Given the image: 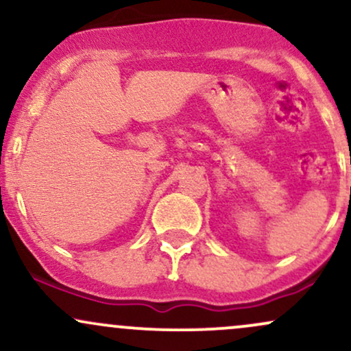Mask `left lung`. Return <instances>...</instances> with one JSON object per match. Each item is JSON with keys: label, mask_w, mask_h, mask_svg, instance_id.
I'll list each match as a JSON object with an SVG mask.
<instances>
[{"label": "left lung", "mask_w": 351, "mask_h": 351, "mask_svg": "<svg viewBox=\"0 0 351 351\" xmlns=\"http://www.w3.org/2000/svg\"><path fill=\"white\" fill-rule=\"evenodd\" d=\"M350 193H351V188H350Z\"/></svg>", "instance_id": "8db88e82"}]
</instances>
